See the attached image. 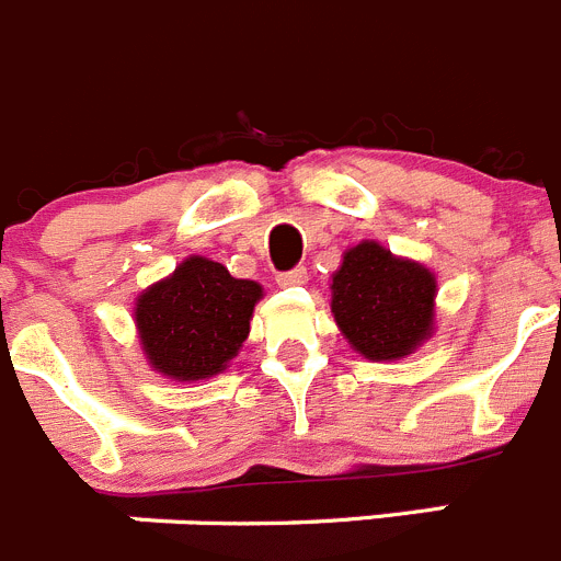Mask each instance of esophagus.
Instances as JSON below:
<instances>
[{"mask_svg": "<svg viewBox=\"0 0 561 561\" xmlns=\"http://www.w3.org/2000/svg\"><path fill=\"white\" fill-rule=\"evenodd\" d=\"M306 280H308L306 266H295V270L280 272V275H277V286H302Z\"/></svg>", "mask_w": 561, "mask_h": 561, "instance_id": "obj_1", "label": "esophagus"}]
</instances>
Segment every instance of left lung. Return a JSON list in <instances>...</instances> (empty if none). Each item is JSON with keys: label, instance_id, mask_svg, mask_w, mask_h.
<instances>
[{"label": "left lung", "instance_id": "left-lung-1", "mask_svg": "<svg viewBox=\"0 0 561 561\" xmlns=\"http://www.w3.org/2000/svg\"><path fill=\"white\" fill-rule=\"evenodd\" d=\"M434 272L378 241H362L333 272L331 311L353 351L369 362H392L434 333Z\"/></svg>", "mask_w": 561, "mask_h": 561}]
</instances>
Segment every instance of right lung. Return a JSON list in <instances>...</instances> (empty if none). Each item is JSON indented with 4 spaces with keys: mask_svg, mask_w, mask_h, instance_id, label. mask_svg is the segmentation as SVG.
<instances>
[{
    "mask_svg": "<svg viewBox=\"0 0 561 561\" xmlns=\"http://www.w3.org/2000/svg\"><path fill=\"white\" fill-rule=\"evenodd\" d=\"M261 297L264 289L255 280H241L228 266L192 255L138 295L136 328L144 356L174 381H203L222 373L241 351Z\"/></svg>",
    "mask_w": 561,
    "mask_h": 561,
    "instance_id": "obj_1",
    "label": "right lung"
}]
</instances>
